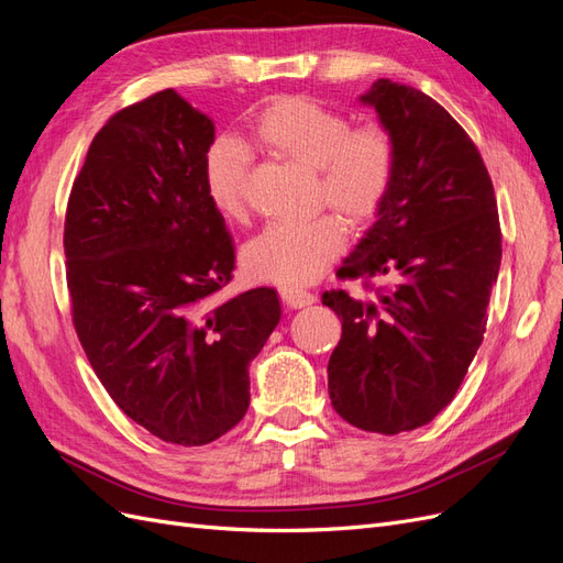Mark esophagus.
Returning <instances> with one entry per match:
<instances>
[{"label":"esophagus","mask_w":563,"mask_h":563,"mask_svg":"<svg viewBox=\"0 0 563 563\" xmlns=\"http://www.w3.org/2000/svg\"><path fill=\"white\" fill-rule=\"evenodd\" d=\"M282 300L288 305V308H308L317 298L310 291H302L298 286H282Z\"/></svg>","instance_id":"1"}]
</instances>
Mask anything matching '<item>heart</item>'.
<instances>
[{"instance_id":"heart-1","label":"heart","mask_w":563,"mask_h":563,"mask_svg":"<svg viewBox=\"0 0 563 563\" xmlns=\"http://www.w3.org/2000/svg\"><path fill=\"white\" fill-rule=\"evenodd\" d=\"M253 143L308 166L317 176L314 199L347 223L371 220L385 203L397 174V143L387 126L350 117L312 98L288 96L265 106L249 124ZM249 152L230 139L209 145L201 162L203 190L225 220L246 216ZM345 244L340 218L321 213L300 223H269L242 251L251 277L277 284H308Z\"/></svg>"}]
</instances>
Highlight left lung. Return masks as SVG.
<instances>
[{"label":"left lung","mask_w":563,"mask_h":563,"mask_svg":"<svg viewBox=\"0 0 563 563\" xmlns=\"http://www.w3.org/2000/svg\"><path fill=\"white\" fill-rule=\"evenodd\" d=\"M362 103L395 135L397 174L338 277L385 286L371 298L323 291L343 321L329 395L354 428L399 434L444 411L463 383L484 340L503 234L479 150L437 100L378 79Z\"/></svg>","instance_id":"8db88e82"}]
</instances>
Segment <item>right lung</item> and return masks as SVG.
Returning <instances> with one entry per match:
<instances>
[{
	"mask_svg": "<svg viewBox=\"0 0 563 563\" xmlns=\"http://www.w3.org/2000/svg\"><path fill=\"white\" fill-rule=\"evenodd\" d=\"M207 114L174 89L96 133L65 213L67 291L91 368L168 444L203 446L249 408V364L282 317L275 288L225 296L234 244L207 197Z\"/></svg>",
	"mask_w": 563,
	"mask_h": 563,
	"instance_id": "right-lung-1",
	"label": "right lung"
}]
</instances>
